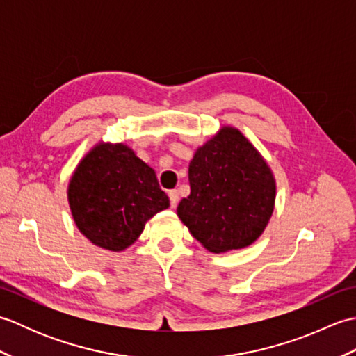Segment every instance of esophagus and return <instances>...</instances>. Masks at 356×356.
Masks as SVG:
<instances>
[{"mask_svg":"<svg viewBox=\"0 0 356 356\" xmlns=\"http://www.w3.org/2000/svg\"><path fill=\"white\" fill-rule=\"evenodd\" d=\"M168 197H170L171 207L176 208L177 203H179V193H177V190H171V191L168 193Z\"/></svg>","mask_w":356,"mask_h":356,"instance_id":"esophagus-1","label":"esophagus"}]
</instances>
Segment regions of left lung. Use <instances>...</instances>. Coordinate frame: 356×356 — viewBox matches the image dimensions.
Returning a JSON list of instances; mask_svg holds the SVG:
<instances>
[{
	"label": "left lung",
	"mask_w": 356,
	"mask_h": 356,
	"mask_svg": "<svg viewBox=\"0 0 356 356\" xmlns=\"http://www.w3.org/2000/svg\"><path fill=\"white\" fill-rule=\"evenodd\" d=\"M191 194L177 216L209 252L243 249L259 238L275 208V177L252 142L232 125L220 127L188 166Z\"/></svg>",
	"instance_id": "1"
}]
</instances>
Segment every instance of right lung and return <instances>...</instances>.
Instances as JSON below:
<instances>
[{
  "label": "right lung",
  "mask_w": 356,
  "mask_h": 356,
  "mask_svg": "<svg viewBox=\"0 0 356 356\" xmlns=\"http://www.w3.org/2000/svg\"><path fill=\"white\" fill-rule=\"evenodd\" d=\"M70 213L93 245L120 252L145 223L170 207L154 170L122 142H97L81 159L67 186Z\"/></svg>",
  "instance_id": "add662e5"
}]
</instances>
